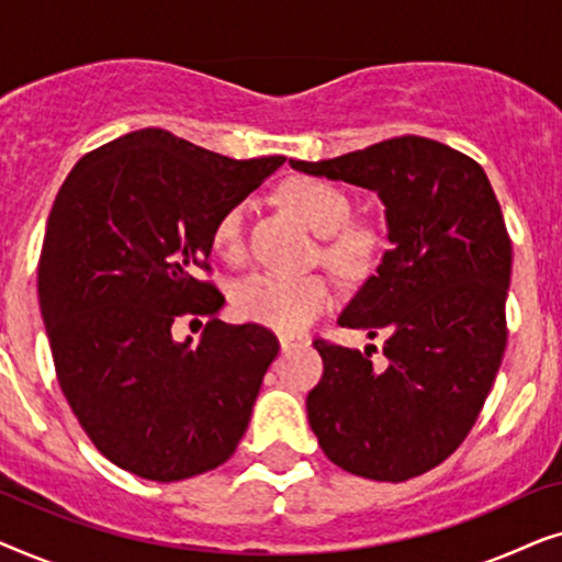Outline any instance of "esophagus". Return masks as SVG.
Segmentation results:
<instances>
[{"instance_id":"obj_1","label":"esophagus","mask_w":562,"mask_h":562,"mask_svg":"<svg viewBox=\"0 0 562 562\" xmlns=\"http://www.w3.org/2000/svg\"><path fill=\"white\" fill-rule=\"evenodd\" d=\"M279 342H281L283 352H291V350H296V348H302V345H306L304 337H294V335H281Z\"/></svg>"}]
</instances>
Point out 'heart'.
I'll return each instance as SVG.
<instances>
[{
	"label": "heart",
	"instance_id": "1",
	"mask_svg": "<svg viewBox=\"0 0 562 562\" xmlns=\"http://www.w3.org/2000/svg\"><path fill=\"white\" fill-rule=\"evenodd\" d=\"M283 199L306 227L322 237H333L348 227L350 202L340 189L319 179H294L283 187ZM245 214L248 204L237 202L220 214L212 227V245L222 258H240L245 248ZM366 252V237L346 233L335 237L327 256L340 266L358 263ZM335 291L322 276L286 279L276 273H252L243 279L233 291V306L237 317L258 322L276 333L296 335L304 333L319 314L333 306Z\"/></svg>",
	"mask_w": 562,
	"mask_h": 562
}]
</instances>
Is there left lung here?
<instances>
[{
    "label": "left lung",
    "instance_id": "obj_1",
    "mask_svg": "<svg viewBox=\"0 0 562 562\" xmlns=\"http://www.w3.org/2000/svg\"><path fill=\"white\" fill-rule=\"evenodd\" d=\"M289 164L375 191L389 227L375 276L337 319L386 337V368H373L371 350L314 340L325 373L306 396L312 432L335 465L363 479L432 471L471 432L506 348L512 240L488 176L419 135Z\"/></svg>",
    "mask_w": 562,
    "mask_h": 562
}]
</instances>
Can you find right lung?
Returning a JSON list of instances; mask_svg holds the SVG:
<instances>
[{
    "label": "right lung",
    "instance_id": "add662e5",
    "mask_svg": "<svg viewBox=\"0 0 562 562\" xmlns=\"http://www.w3.org/2000/svg\"><path fill=\"white\" fill-rule=\"evenodd\" d=\"M283 156L235 160L145 127L83 156L45 229L37 296L68 406L122 471L171 483L206 473L245 435L279 340L217 319L212 227ZM181 316L203 340L176 344Z\"/></svg>",
    "mask_w": 562,
    "mask_h": 562
}]
</instances>
